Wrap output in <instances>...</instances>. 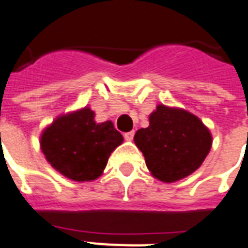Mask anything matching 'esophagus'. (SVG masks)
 Listing matches in <instances>:
<instances>
[{"instance_id":"34e87169","label":"esophagus","mask_w":248,"mask_h":248,"mask_svg":"<svg viewBox=\"0 0 248 248\" xmlns=\"http://www.w3.org/2000/svg\"><path fill=\"white\" fill-rule=\"evenodd\" d=\"M134 135H135V132L134 131H128V132H126V134H124V139H126V140H132V139H134Z\"/></svg>"}]
</instances>
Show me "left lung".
I'll list each match as a JSON object with an SVG mask.
<instances>
[{
  "instance_id": "8db88e82",
  "label": "left lung",
  "mask_w": 248,
  "mask_h": 248,
  "mask_svg": "<svg viewBox=\"0 0 248 248\" xmlns=\"http://www.w3.org/2000/svg\"><path fill=\"white\" fill-rule=\"evenodd\" d=\"M134 141L154 177L170 183L194 173L211 151L212 137L196 116L158 105L149 126L138 130Z\"/></svg>"
}]
</instances>
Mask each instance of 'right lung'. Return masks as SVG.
Listing matches in <instances>:
<instances>
[{
	"label": "right lung",
	"instance_id": "right-lung-1",
	"mask_svg": "<svg viewBox=\"0 0 248 248\" xmlns=\"http://www.w3.org/2000/svg\"><path fill=\"white\" fill-rule=\"evenodd\" d=\"M93 118V111L84 108L58 117L41 135L49 164L73 181L99 178L111 152L124 141L110 121L96 124Z\"/></svg>",
	"mask_w": 248,
	"mask_h": 248
}]
</instances>
